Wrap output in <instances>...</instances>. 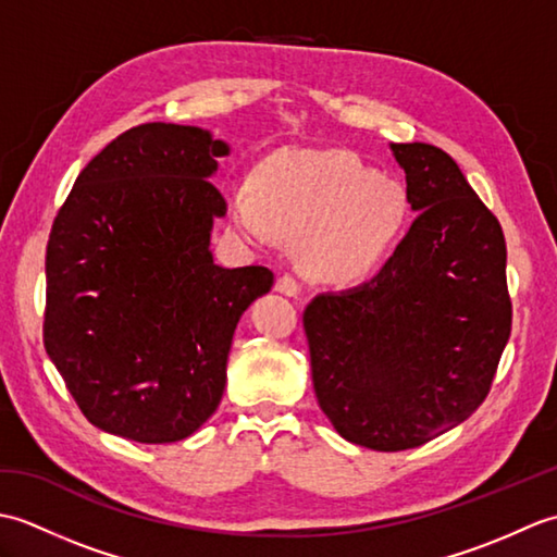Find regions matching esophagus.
<instances>
[{"instance_id":"esophagus-1","label":"esophagus","mask_w":557,"mask_h":557,"mask_svg":"<svg viewBox=\"0 0 557 557\" xmlns=\"http://www.w3.org/2000/svg\"><path fill=\"white\" fill-rule=\"evenodd\" d=\"M275 289H277L280 294H285V297H299V292H301L299 282H297V277H294V275H282V277L277 280Z\"/></svg>"}]
</instances>
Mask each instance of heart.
Returning <instances> with one entry per match:
<instances>
[{"mask_svg":"<svg viewBox=\"0 0 557 557\" xmlns=\"http://www.w3.org/2000/svg\"><path fill=\"white\" fill-rule=\"evenodd\" d=\"M232 218L251 239H304L313 277L354 282L381 263L407 220V198L393 182L342 150H287L258 174V191L234 186Z\"/></svg>","mask_w":557,"mask_h":557,"instance_id":"1","label":"heart"}]
</instances>
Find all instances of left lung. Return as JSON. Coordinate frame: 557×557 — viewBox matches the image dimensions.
Masks as SVG:
<instances>
[{
  "instance_id": "left-lung-1",
  "label": "left lung",
  "mask_w": 557,
  "mask_h": 557,
  "mask_svg": "<svg viewBox=\"0 0 557 557\" xmlns=\"http://www.w3.org/2000/svg\"><path fill=\"white\" fill-rule=\"evenodd\" d=\"M389 150L417 220L373 280L318 294L304 311L318 405L345 441L377 453L469 419L512 330L498 218L445 150Z\"/></svg>"
}]
</instances>
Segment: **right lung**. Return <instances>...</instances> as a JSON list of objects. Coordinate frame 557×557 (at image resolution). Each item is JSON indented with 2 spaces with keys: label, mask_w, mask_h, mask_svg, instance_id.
<instances>
[{
  "label": "right lung",
  "mask_w": 557,
  "mask_h": 557,
  "mask_svg": "<svg viewBox=\"0 0 557 557\" xmlns=\"http://www.w3.org/2000/svg\"><path fill=\"white\" fill-rule=\"evenodd\" d=\"M227 152L198 126H134L54 218L45 349L83 417L126 441H184L215 413L234 327L275 282L263 265L212 263L227 200L210 176Z\"/></svg>",
  "instance_id": "1"
}]
</instances>
